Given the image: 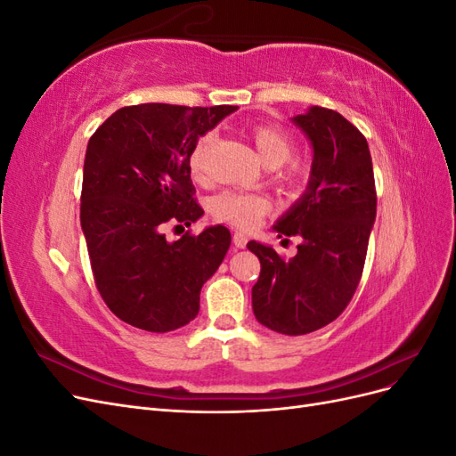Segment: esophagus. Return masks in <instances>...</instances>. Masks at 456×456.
<instances>
[{
	"mask_svg": "<svg viewBox=\"0 0 456 456\" xmlns=\"http://www.w3.org/2000/svg\"><path fill=\"white\" fill-rule=\"evenodd\" d=\"M233 245H236L238 247V249H245V245H247V241H249V240H247V236H245V233L243 232H236V233H233Z\"/></svg>",
	"mask_w": 456,
	"mask_h": 456,
	"instance_id": "1",
	"label": "esophagus"
}]
</instances>
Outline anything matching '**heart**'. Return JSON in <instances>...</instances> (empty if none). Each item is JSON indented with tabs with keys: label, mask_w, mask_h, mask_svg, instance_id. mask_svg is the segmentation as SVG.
<instances>
[{
	"label": "heart",
	"mask_w": 456,
	"mask_h": 456,
	"mask_svg": "<svg viewBox=\"0 0 456 456\" xmlns=\"http://www.w3.org/2000/svg\"><path fill=\"white\" fill-rule=\"evenodd\" d=\"M256 151V158L268 169H278L293 156V142L289 136L272 126H256L247 133ZM213 144V134L205 133L196 141L190 151V171L196 178H203L207 171V156ZM287 183L300 186L305 183V173L291 169L287 175ZM270 213V201L258 194H243V191H224L213 200V215L224 223L238 228H253L256 223Z\"/></svg>",
	"instance_id": "b5f03b06"
}]
</instances>
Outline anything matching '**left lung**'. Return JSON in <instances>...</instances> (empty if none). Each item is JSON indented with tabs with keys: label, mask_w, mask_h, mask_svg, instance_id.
I'll list each match as a JSON object with an SVG mask.
<instances>
[{
	"label": "left lung",
	"mask_w": 456,
	"mask_h": 456,
	"mask_svg": "<svg viewBox=\"0 0 456 456\" xmlns=\"http://www.w3.org/2000/svg\"><path fill=\"white\" fill-rule=\"evenodd\" d=\"M314 158L308 186L273 224L278 238H300L283 260L270 245L249 241L260 260L253 287L258 323L298 337L335 322L362 280L377 216L375 175L365 136L335 110L310 106L291 118Z\"/></svg>",
	"instance_id": "left-lung-1"
}]
</instances>
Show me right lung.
<instances>
[{
    "label": "right lung",
    "mask_w": 456,
    "mask_h": 456,
    "mask_svg": "<svg viewBox=\"0 0 456 456\" xmlns=\"http://www.w3.org/2000/svg\"><path fill=\"white\" fill-rule=\"evenodd\" d=\"M238 106L119 108L89 139L81 230L94 283L121 322L167 333L200 312L203 283L232 241L223 224L165 240V224H194L203 209L190 178V151Z\"/></svg>",
    "instance_id": "1"
}]
</instances>
